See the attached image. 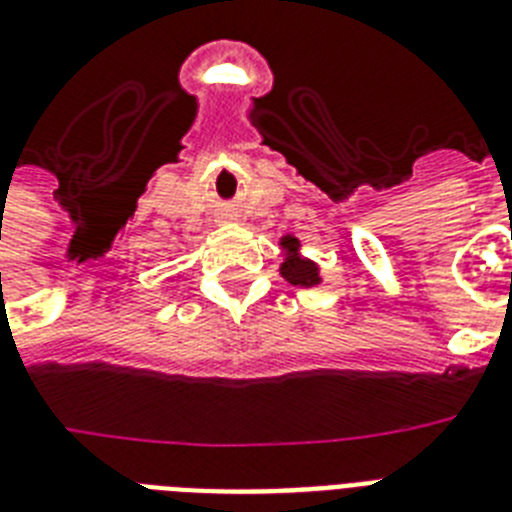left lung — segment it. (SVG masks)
<instances>
[{
  "mask_svg": "<svg viewBox=\"0 0 512 512\" xmlns=\"http://www.w3.org/2000/svg\"><path fill=\"white\" fill-rule=\"evenodd\" d=\"M281 247L286 249V260H283L281 265V276L286 278V281L294 283V286H315V283H320L317 265L299 255V239H294V236H283Z\"/></svg>",
  "mask_w": 512,
  "mask_h": 512,
  "instance_id": "1",
  "label": "left lung"
}]
</instances>
